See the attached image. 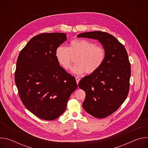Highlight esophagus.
Returning <instances> with one entry per match:
<instances>
[{"label":"esophagus","instance_id":"1","mask_svg":"<svg viewBox=\"0 0 148 148\" xmlns=\"http://www.w3.org/2000/svg\"><path fill=\"white\" fill-rule=\"evenodd\" d=\"M75 79H76L77 84H78V82H79V80H80V78H79L78 77H75Z\"/></svg>","mask_w":148,"mask_h":148}]
</instances>
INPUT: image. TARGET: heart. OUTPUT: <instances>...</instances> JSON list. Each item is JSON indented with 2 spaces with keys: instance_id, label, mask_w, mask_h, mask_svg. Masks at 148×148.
<instances>
[{
  "instance_id": "b5f03b06",
  "label": "heart",
  "mask_w": 148,
  "mask_h": 148,
  "mask_svg": "<svg viewBox=\"0 0 148 148\" xmlns=\"http://www.w3.org/2000/svg\"><path fill=\"white\" fill-rule=\"evenodd\" d=\"M55 54L60 66L66 70L71 67V56L78 54L76 64L71 69V73L75 75L95 72L102 65L106 55L102 46H96L86 39H74L70 42L69 47L60 46Z\"/></svg>"
}]
</instances>
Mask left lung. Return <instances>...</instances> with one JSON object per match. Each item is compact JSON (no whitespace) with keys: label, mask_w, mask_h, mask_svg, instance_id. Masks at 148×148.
<instances>
[{"label":"left lung","mask_w":148,"mask_h":148,"mask_svg":"<svg viewBox=\"0 0 148 148\" xmlns=\"http://www.w3.org/2000/svg\"><path fill=\"white\" fill-rule=\"evenodd\" d=\"M77 37L97 40L105 49L102 65L83 77L78 86L86 94L82 103L84 110L95 118L107 117L118 110L129 92L131 64L128 53L123 45L106 32H85Z\"/></svg>","instance_id":"8db88e82"}]
</instances>
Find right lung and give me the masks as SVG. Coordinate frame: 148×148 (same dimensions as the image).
I'll return each instance as SVG.
<instances>
[{
	"label": "right lung",
	"mask_w": 148,
	"mask_h": 148,
	"mask_svg": "<svg viewBox=\"0 0 148 148\" xmlns=\"http://www.w3.org/2000/svg\"><path fill=\"white\" fill-rule=\"evenodd\" d=\"M66 40L63 33L38 34L18 56L14 79L20 98L29 111L42 119L54 120L62 114L77 87L75 78L56 57L57 48Z\"/></svg>",
	"instance_id": "add662e5"
}]
</instances>
